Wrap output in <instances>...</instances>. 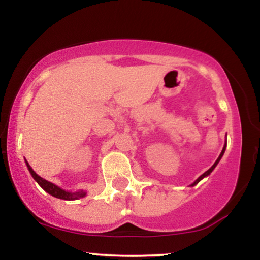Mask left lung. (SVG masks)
<instances>
[{
	"instance_id": "1",
	"label": "left lung",
	"mask_w": 260,
	"mask_h": 260,
	"mask_svg": "<svg viewBox=\"0 0 260 260\" xmlns=\"http://www.w3.org/2000/svg\"><path fill=\"white\" fill-rule=\"evenodd\" d=\"M225 149H226V144H225V145H223V149H222L221 154H220V156H219V157H217V160L215 161V164H214V165H213V166H211V168H210V169H209L207 172H204V174H203V175L201 176V177H198V178H197V180L194 181V183H192V184H190V186H196V184H197V183H198V182H199V181H201V180H203V178H204V177H207V176H208V175H210V172H211V171H213V170H214V169H215V166L217 165V164H219V161H220V160H221L222 155H223V153H225Z\"/></svg>"
}]
</instances>
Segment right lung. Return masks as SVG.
<instances>
[{
  "label": "right lung",
  "instance_id": "obj_1",
  "mask_svg": "<svg viewBox=\"0 0 260 260\" xmlns=\"http://www.w3.org/2000/svg\"><path fill=\"white\" fill-rule=\"evenodd\" d=\"M26 166H28V170L29 172H30V175L32 176V178H34V180L39 183V186L43 188L45 192H47L52 197H56V198H59V199H64V201H74V199L83 198V197L86 196V193L83 192V190H79V192H74V193L67 192V190L62 189V188H59L58 186H56V184L51 183V182L44 180L43 177H40V176L35 174V171L30 168L28 161H26Z\"/></svg>",
  "mask_w": 260,
  "mask_h": 260
}]
</instances>
